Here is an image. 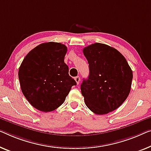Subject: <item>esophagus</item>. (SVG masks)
Masks as SVG:
<instances>
[{
	"label": "esophagus",
	"mask_w": 151,
	"mask_h": 151,
	"mask_svg": "<svg viewBox=\"0 0 151 151\" xmlns=\"http://www.w3.org/2000/svg\"><path fill=\"white\" fill-rule=\"evenodd\" d=\"M75 81L76 83V84H77V85L79 84V81H80V77H79V76H76V77L75 78Z\"/></svg>",
	"instance_id": "esophagus-1"
}]
</instances>
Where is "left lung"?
I'll list each match as a JSON object with an SVG mask.
<instances>
[{"label":"left lung","instance_id":"obj_1","mask_svg":"<svg viewBox=\"0 0 151 151\" xmlns=\"http://www.w3.org/2000/svg\"><path fill=\"white\" fill-rule=\"evenodd\" d=\"M89 64V75L81 90L85 104L95 114H104L125 102L131 90L133 73L127 60L107 45H90L83 49Z\"/></svg>","mask_w":151,"mask_h":151}]
</instances>
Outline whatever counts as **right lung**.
Returning <instances> with one entry per match:
<instances>
[{"mask_svg": "<svg viewBox=\"0 0 151 151\" xmlns=\"http://www.w3.org/2000/svg\"><path fill=\"white\" fill-rule=\"evenodd\" d=\"M66 52L64 45L45 42L31 50L22 62L18 72L22 91L39 111L51 112L58 109L72 86L76 85L64 63Z\"/></svg>", "mask_w": 151, "mask_h": 151, "instance_id": "obj_1", "label": "right lung"}]
</instances>
